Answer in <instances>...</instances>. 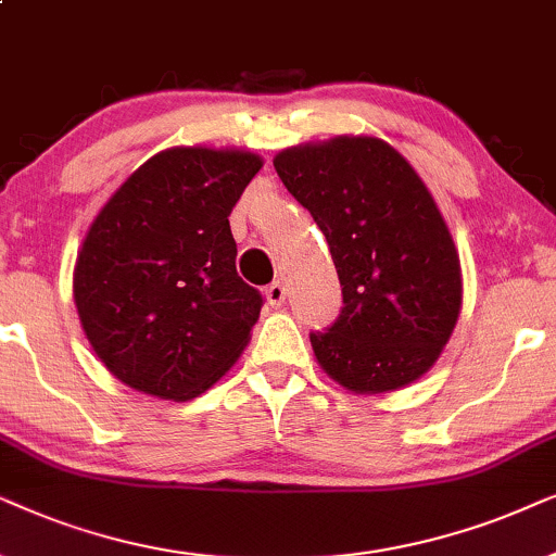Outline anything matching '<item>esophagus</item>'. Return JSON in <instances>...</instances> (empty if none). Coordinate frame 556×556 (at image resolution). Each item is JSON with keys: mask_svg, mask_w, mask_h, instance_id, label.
Wrapping results in <instances>:
<instances>
[{"mask_svg": "<svg viewBox=\"0 0 556 556\" xmlns=\"http://www.w3.org/2000/svg\"><path fill=\"white\" fill-rule=\"evenodd\" d=\"M264 294H266V302H269L271 307L285 305V300H287V290H285L282 282H271V285L264 290Z\"/></svg>", "mask_w": 556, "mask_h": 556, "instance_id": "obj_1", "label": "esophagus"}]
</instances>
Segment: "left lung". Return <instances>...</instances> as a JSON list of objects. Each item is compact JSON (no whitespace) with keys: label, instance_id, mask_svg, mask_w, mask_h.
<instances>
[{"label":"left lung","instance_id":"obj_1","mask_svg":"<svg viewBox=\"0 0 556 556\" xmlns=\"http://www.w3.org/2000/svg\"><path fill=\"white\" fill-rule=\"evenodd\" d=\"M274 169L320 226L343 287L338 320L309 332L317 364L355 394L417 381L463 305L460 258L427 185L376 137L290 147Z\"/></svg>","mask_w":556,"mask_h":556}]
</instances>
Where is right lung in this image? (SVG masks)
<instances>
[{"instance_id":"add662e5","label":"right lung","mask_w":556,"mask_h":556,"mask_svg":"<svg viewBox=\"0 0 556 556\" xmlns=\"http://www.w3.org/2000/svg\"><path fill=\"white\" fill-rule=\"evenodd\" d=\"M258 169L251 152L173 147L96 216L73 298L88 343L122 383L185 402L247 348L264 300L236 271L228 216Z\"/></svg>"}]
</instances>
